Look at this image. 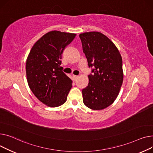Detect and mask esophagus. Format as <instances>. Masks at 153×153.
I'll list each match as a JSON object with an SVG mask.
<instances>
[{"instance_id": "obj_1", "label": "esophagus", "mask_w": 153, "mask_h": 153, "mask_svg": "<svg viewBox=\"0 0 153 153\" xmlns=\"http://www.w3.org/2000/svg\"><path fill=\"white\" fill-rule=\"evenodd\" d=\"M78 77H79V76H78V75H73V78L75 81L78 78Z\"/></svg>"}]
</instances>
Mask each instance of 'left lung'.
I'll list each match as a JSON object with an SVG mask.
<instances>
[{
	"label": "left lung",
	"instance_id": "8db88e82",
	"mask_svg": "<svg viewBox=\"0 0 153 153\" xmlns=\"http://www.w3.org/2000/svg\"><path fill=\"white\" fill-rule=\"evenodd\" d=\"M89 67V83L83 89V102L88 108L102 110L111 105L117 97L123 79L120 53L106 36L91 31L79 35Z\"/></svg>",
	"mask_w": 153,
	"mask_h": 153
}]
</instances>
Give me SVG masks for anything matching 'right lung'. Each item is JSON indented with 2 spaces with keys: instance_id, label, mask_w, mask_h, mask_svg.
<instances>
[{
  "instance_id": "right-lung-1",
  "label": "right lung",
  "mask_w": 153,
  "mask_h": 153,
  "mask_svg": "<svg viewBox=\"0 0 153 153\" xmlns=\"http://www.w3.org/2000/svg\"><path fill=\"white\" fill-rule=\"evenodd\" d=\"M76 34L52 31L45 34L31 48L26 63L30 88L43 104L51 107L64 104L72 81L62 71V53Z\"/></svg>"
}]
</instances>
